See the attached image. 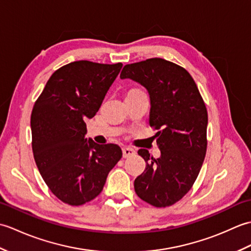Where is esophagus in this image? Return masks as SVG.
<instances>
[{
	"label": "esophagus",
	"mask_w": 251,
	"mask_h": 251,
	"mask_svg": "<svg viewBox=\"0 0 251 251\" xmlns=\"http://www.w3.org/2000/svg\"><path fill=\"white\" fill-rule=\"evenodd\" d=\"M136 154V151L131 148H124L123 149V157L124 158H128L130 156H134Z\"/></svg>",
	"instance_id": "34e87169"
}]
</instances>
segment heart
Returning <instances> with one entry per match:
<instances>
[{
    "mask_svg": "<svg viewBox=\"0 0 251 251\" xmlns=\"http://www.w3.org/2000/svg\"><path fill=\"white\" fill-rule=\"evenodd\" d=\"M131 90H137V89H131Z\"/></svg>",
    "mask_w": 251,
    "mask_h": 251,
    "instance_id": "obj_1",
    "label": "heart"
}]
</instances>
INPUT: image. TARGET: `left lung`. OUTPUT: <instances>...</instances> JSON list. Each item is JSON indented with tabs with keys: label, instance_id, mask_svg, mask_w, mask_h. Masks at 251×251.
I'll use <instances>...</instances> for the list:
<instances>
[{
	"label": "left lung",
	"instance_id": "left-lung-1",
	"mask_svg": "<svg viewBox=\"0 0 251 251\" xmlns=\"http://www.w3.org/2000/svg\"><path fill=\"white\" fill-rule=\"evenodd\" d=\"M121 78L145 86L151 100L150 126L156 132L161 156L146 149L138 154L146 169L135 180V191L154 207L176 204L188 193L200 174L207 150L208 114L193 77L184 68L150 58L123 68Z\"/></svg>",
	"mask_w": 251,
	"mask_h": 251
}]
</instances>
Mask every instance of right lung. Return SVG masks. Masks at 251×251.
I'll return each mask as SVG.
<instances>
[{
	"label": "right lung",
	"instance_id": "add662e5",
	"mask_svg": "<svg viewBox=\"0 0 251 251\" xmlns=\"http://www.w3.org/2000/svg\"><path fill=\"white\" fill-rule=\"evenodd\" d=\"M123 65L88 60L58 69L31 113L32 151L42 178L57 199L71 206L93 201L122 158L117 145L86 139V123L97 113Z\"/></svg>",
	"mask_w": 251,
	"mask_h": 251
}]
</instances>
